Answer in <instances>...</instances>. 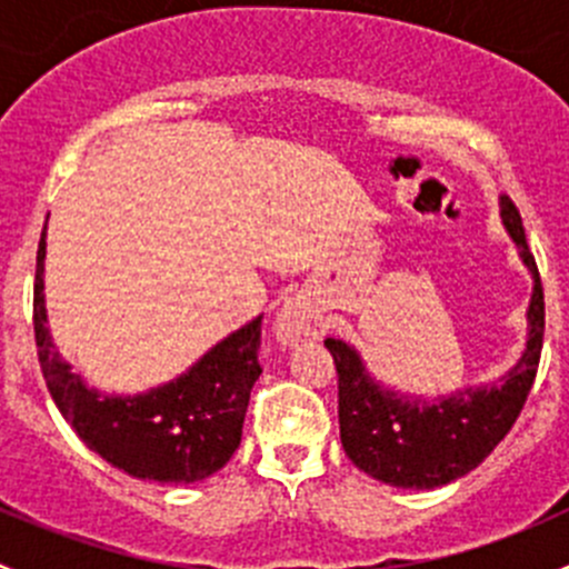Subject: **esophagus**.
Wrapping results in <instances>:
<instances>
[{"instance_id":"obj_1","label":"esophagus","mask_w":569,"mask_h":569,"mask_svg":"<svg viewBox=\"0 0 569 569\" xmlns=\"http://www.w3.org/2000/svg\"><path fill=\"white\" fill-rule=\"evenodd\" d=\"M321 327V317L311 300L306 295H295L280 306L278 317H274V336L280 343H295L306 341V338L317 336Z\"/></svg>"}]
</instances>
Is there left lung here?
<instances>
[{
    "label": "left lung",
    "instance_id": "8db88e82",
    "mask_svg": "<svg viewBox=\"0 0 569 569\" xmlns=\"http://www.w3.org/2000/svg\"><path fill=\"white\" fill-rule=\"evenodd\" d=\"M501 222L529 269L533 289L526 311V347L518 363L485 386L446 396L401 393L366 369L352 343L327 338L338 371V423L347 457L371 479L405 490H435L485 462L526 405L545 332V300L523 220L507 194L498 198Z\"/></svg>",
    "mask_w": 569,
    "mask_h": 569
}]
</instances>
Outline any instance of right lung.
<instances>
[{
    "label": "right lung",
    "instance_id": "1",
    "mask_svg": "<svg viewBox=\"0 0 569 569\" xmlns=\"http://www.w3.org/2000/svg\"><path fill=\"white\" fill-rule=\"evenodd\" d=\"M46 226L36 269V343L43 380L73 432L112 468L142 481L192 485L217 473L242 440L256 386L261 317L228 332L187 371L142 393L90 388L57 349L46 313Z\"/></svg>",
    "mask_w": 569,
    "mask_h": 569
}]
</instances>
